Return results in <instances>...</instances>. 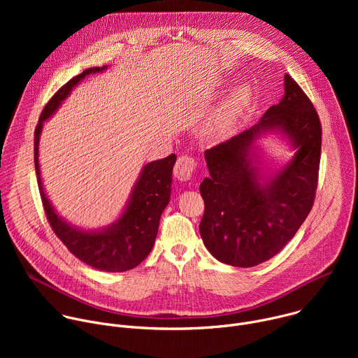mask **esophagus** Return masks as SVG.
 Segmentation results:
<instances>
[{
	"label": "esophagus",
	"mask_w": 358,
	"mask_h": 358,
	"mask_svg": "<svg viewBox=\"0 0 358 358\" xmlns=\"http://www.w3.org/2000/svg\"><path fill=\"white\" fill-rule=\"evenodd\" d=\"M195 167H196V162L191 156L182 155L178 157V160L174 166V176L180 181H188L194 176Z\"/></svg>",
	"instance_id": "obj_1"
}]
</instances>
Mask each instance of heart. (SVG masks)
<instances>
[{"mask_svg":"<svg viewBox=\"0 0 358 358\" xmlns=\"http://www.w3.org/2000/svg\"><path fill=\"white\" fill-rule=\"evenodd\" d=\"M248 99H249V90L246 87L236 89L211 120V124H210L211 130L221 131L229 127L232 122L236 119V116L239 115V112L246 105Z\"/></svg>","mask_w":358,"mask_h":358,"instance_id":"1","label":"heart"}]
</instances>
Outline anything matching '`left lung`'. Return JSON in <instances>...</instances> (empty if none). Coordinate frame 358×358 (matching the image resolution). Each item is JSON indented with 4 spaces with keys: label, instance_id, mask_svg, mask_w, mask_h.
Here are the masks:
<instances>
[{
    "label": "left lung",
    "instance_id": "8db88e82",
    "mask_svg": "<svg viewBox=\"0 0 358 358\" xmlns=\"http://www.w3.org/2000/svg\"><path fill=\"white\" fill-rule=\"evenodd\" d=\"M276 131L295 150L280 171L264 175L254 141ZM322 124L310 99L285 75V94L264 117L238 136L206 150L210 177L199 185L206 211L203 245L220 262L252 268L269 261L308 218L316 195Z\"/></svg>",
    "mask_w": 358,
    "mask_h": 358
}]
</instances>
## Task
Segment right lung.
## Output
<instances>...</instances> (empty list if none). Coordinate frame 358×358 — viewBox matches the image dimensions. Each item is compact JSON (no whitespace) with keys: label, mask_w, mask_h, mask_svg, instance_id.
<instances>
[{"label":"right lung","mask_w":358,"mask_h":358,"mask_svg":"<svg viewBox=\"0 0 358 358\" xmlns=\"http://www.w3.org/2000/svg\"><path fill=\"white\" fill-rule=\"evenodd\" d=\"M106 68L96 66L83 71L50 97L35 129L34 162L42 206L55 235L71 253L86 265L105 272H124L140 265L155 245L162 214L170 201L173 167L177 160L176 155L145 164L120 218L112 225L96 231H85L73 227L57 214L45 194L38 160L39 136L43 122L59 109L62 101L80 80L90 73L103 72Z\"/></svg>","instance_id":"obj_1"}]
</instances>
